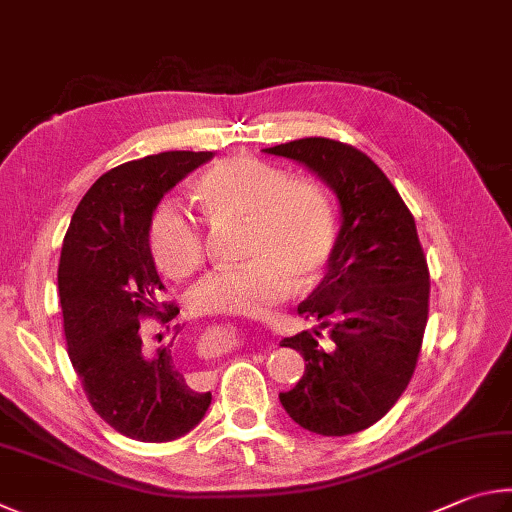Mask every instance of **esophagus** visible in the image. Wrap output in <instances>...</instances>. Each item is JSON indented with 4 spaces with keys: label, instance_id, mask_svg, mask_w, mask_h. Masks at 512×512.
Returning a JSON list of instances; mask_svg holds the SVG:
<instances>
[{
    "label": "esophagus",
    "instance_id": "obj_1",
    "mask_svg": "<svg viewBox=\"0 0 512 512\" xmlns=\"http://www.w3.org/2000/svg\"><path fill=\"white\" fill-rule=\"evenodd\" d=\"M209 333L213 335V337H222V339H229V330L227 328H224V330H209Z\"/></svg>",
    "mask_w": 512,
    "mask_h": 512
}]
</instances>
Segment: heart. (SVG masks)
<instances>
[{"instance_id":"heart-1","label":"heart","mask_w":512,"mask_h":512,"mask_svg":"<svg viewBox=\"0 0 512 512\" xmlns=\"http://www.w3.org/2000/svg\"><path fill=\"white\" fill-rule=\"evenodd\" d=\"M195 197L204 218L242 220L240 267L215 270L195 285V315L261 317L299 285L315 283L333 258L337 213L315 179L292 177L270 161L238 155L197 177ZM152 261L173 279H186L204 263L200 224L182 206L166 202L152 215Z\"/></svg>"}]
</instances>
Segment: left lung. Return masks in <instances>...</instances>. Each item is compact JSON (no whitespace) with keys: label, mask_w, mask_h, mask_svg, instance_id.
Instances as JSON below:
<instances>
[{"label":"left lung","mask_w":512,"mask_h":512,"mask_svg":"<svg viewBox=\"0 0 512 512\" xmlns=\"http://www.w3.org/2000/svg\"><path fill=\"white\" fill-rule=\"evenodd\" d=\"M265 152L308 166L342 206L326 276L299 306L333 344L319 346V330L283 339L306 373L281 405L312 434L362 432L405 393L423 346L429 270L414 215L378 164L348 143L306 137Z\"/></svg>","instance_id":"left-lung-1"}]
</instances>
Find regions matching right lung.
I'll list each match as a JSON object with an SVG mask.
<instances>
[{"mask_svg":"<svg viewBox=\"0 0 512 512\" xmlns=\"http://www.w3.org/2000/svg\"><path fill=\"white\" fill-rule=\"evenodd\" d=\"M211 157L173 150L107 170L80 200L62 242L58 290L69 360L96 414L141 443L188 434L211 405V391H195L179 369L173 342L148 351L141 339L143 317L166 326L179 312L159 301L166 288L148 245L152 213Z\"/></svg>","mask_w":512,"mask_h":512,"instance_id":"right-lung-1","label":"right lung"}]
</instances>
